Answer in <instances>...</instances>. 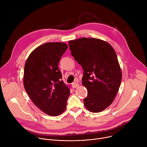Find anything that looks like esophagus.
<instances>
[{"label": "esophagus", "instance_id": "1", "mask_svg": "<svg viewBox=\"0 0 147 147\" xmlns=\"http://www.w3.org/2000/svg\"><path fill=\"white\" fill-rule=\"evenodd\" d=\"M78 86H79L78 83H77V82H76L73 83V84H72L73 88H77V87H78Z\"/></svg>", "mask_w": 147, "mask_h": 147}]
</instances>
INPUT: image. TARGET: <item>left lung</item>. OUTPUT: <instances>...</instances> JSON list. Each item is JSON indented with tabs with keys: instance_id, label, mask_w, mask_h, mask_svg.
Here are the masks:
<instances>
[{
	"instance_id": "obj_1",
	"label": "left lung",
	"mask_w": 147,
	"mask_h": 147,
	"mask_svg": "<svg viewBox=\"0 0 147 147\" xmlns=\"http://www.w3.org/2000/svg\"><path fill=\"white\" fill-rule=\"evenodd\" d=\"M71 55L84 70L82 84L88 90L86 108L98 113L112 104L121 81V70L115 51L107 42L81 38L69 41Z\"/></svg>"
}]
</instances>
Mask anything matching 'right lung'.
<instances>
[{"label":"right lung","mask_w":147,"mask_h":147,"mask_svg":"<svg viewBox=\"0 0 147 147\" xmlns=\"http://www.w3.org/2000/svg\"><path fill=\"white\" fill-rule=\"evenodd\" d=\"M66 44L48 42L35 49L24 66V88L35 105L49 116H58L66 108L70 89L61 79L58 65Z\"/></svg>","instance_id":"right-lung-1"}]
</instances>
